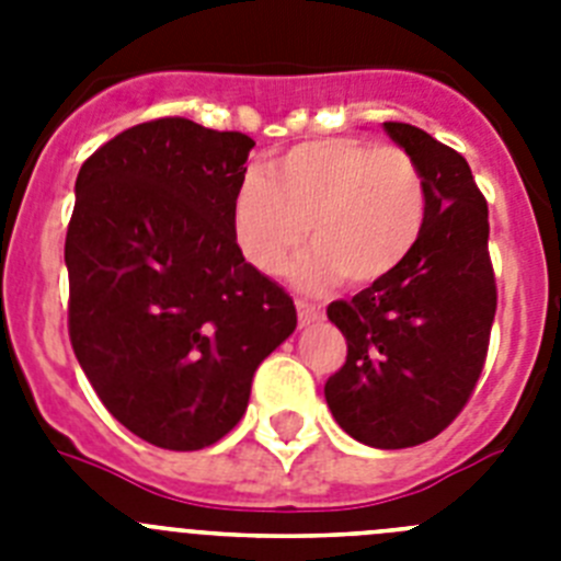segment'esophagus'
<instances>
[{
  "label": "esophagus",
  "instance_id": "obj_1",
  "mask_svg": "<svg viewBox=\"0 0 561 561\" xmlns=\"http://www.w3.org/2000/svg\"><path fill=\"white\" fill-rule=\"evenodd\" d=\"M297 320H300V325H311L317 323V320H323V311H320V306H311L306 304V300H297Z\"/></svg>",
  "mask_w": 561,
  "mask_h": 561
}]
</instances>
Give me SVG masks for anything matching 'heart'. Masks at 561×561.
Here are the masks:
<instances>
[{
  "label": "heart",
  "mask_w": 561,
  "mask_h": 561,
  "mask_svg": "<svg viewBox=\"0 0 561 561\" xmlns=\"http://www.w3.org/2000/svg\"><path fill=\"white\" fill-rule=\"evenodd\" d=\"M427 225V182L404 148L329 137L291 146L232 193L236 247L264 275H280L306 236L317 247L295 266L304 289L374 286L393 275Z\"/></svg>",
  "instance_id": "b5f03b06"
}]
</instances>
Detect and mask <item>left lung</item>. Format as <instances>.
Instances as JSON below:
<instances>
[{"instance_id": "8db88e82", "label": "left lung", "mask_w": 561, "mask_h": 561, "mask_svg": "<svg viewBox=\"0 0 561 561\" xmlns=\"http://www.w3.org/2000/svg\"><path fill=\"white\" fill-rule=\"evenodd\" d=\"M385 131L427 182V225L393 275L334 300L329 320L348 342L325 401L351 438L404 449L447 430L483 370L497 284L489 257V207L469 162L410 123Z\"/></svg>"}]
</instances>
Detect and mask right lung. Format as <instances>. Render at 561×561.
I'll use <instances>...</instances> for the list:
<instances>
[{"instance_id":"right-lung-1","label":"right lung","mask_w":561,"mask_h":561,"mask_svg":"<svg viewBox=\"0 0 561 561\" xmlns=\"http://www.w3.org/2000/svg\"><path fill=\"white\" fill-rule=\"evenodd\" d=\"M255 140L185 117L126 128L81 165L67 227L69 342L108 413L173 453L236 427L291 297L247 264L232 193Z\"/></svg>"}]
</instances>
